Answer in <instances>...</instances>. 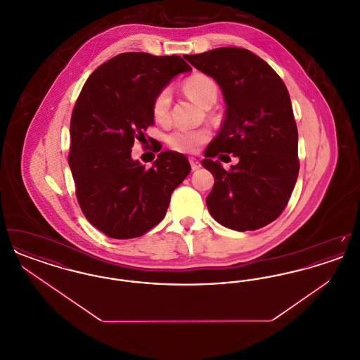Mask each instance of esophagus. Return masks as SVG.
Here are the masks:
<instances>
[{
  "mask_svg": "<svg viewBox=\"0 0 360 360\" xmlns=\"http://www.w3.org/2000/svg\"><path fill=\"white\" fill-rule=\"evenodd\" d=\"M188 162H190L191 170H198V169L201 167V162H200L198 159H195V158H190V159H188Z\"/></svg>",
  "mask_w": 360,
  "mask_h": 360,
  "instance_id": "esophagus-1",
  "label": "esophagus"
}]
</instances>
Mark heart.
Returning <instances> with one entry per match:
<instances>
[{
  "label": "heart",
  "instance_id": "1",
  "mask_svg": "<svg viewBox=\"0 0 360 360\" xmlns=\"http://www.w3.org/2000/svg\"><path fill=\"white\" fill-rule=\"evenodd\" d=\"M184 90L188 97L195 103L209 108L216 103L219 96V86L213 78L205 74H194L188 77L184 82ZM170 103H172V93L169 89H162L158 91L153 101V116L156 121L165 122L169 120L170 116ZM210 131L206 128L198 129H186L179 128L170 132L166 141L169 147L184 154H194L200 150L202 144H205L210 139Z\"/></svg>",
  "mask_w": 360,
  "mask_h": 360
}]
</instances>
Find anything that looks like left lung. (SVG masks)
Masks as SVG:
<instances>
[{
	"label": "left lung",
	"mask_w": 360,
	"mask_h": 360,
	"mask_svg": "<svg viewBox=\"0 0 360 360\" xmlns=\"http://www.w3.org/2000/svg\"><path fill=\"white\" fill-rule=\"evenodd\" d=\"M185 59L219 84L226 103L221 131L202 160L214 176L207 209L229 229L263 228L285 210L300 172L298 131L286 85L245 49L221 47ZM225 152L240 159L228 172L211 159Z\"/></svg>",
	"instance_id": "left-lung-1"
}]
</instances>
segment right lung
<instances>
[{"label": "right lung", "instance_id": "add662e5", "mask_svg": "<svg viewBox=\"0 0 360 360\" xmlns=\"http://www.w3.org/2000/svg\"><path fill=\"white\" fill-rule=\"evenodd\" d=\"M190 70L178 55L124 52L94 70L77 98L69 154L75 195L87 221L112 239L139 238L160 223L191 170L172 151L159 153L150 169L131 156L154 125L158 91ZM160 148L155 144V153Z\"/></svg>", "mask_w": 360, "mask_h": 360}]
</instances>
